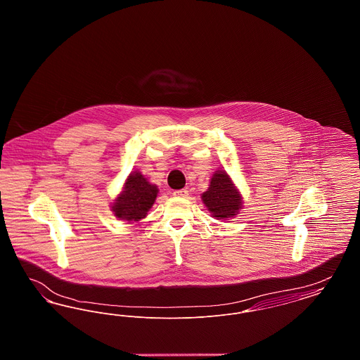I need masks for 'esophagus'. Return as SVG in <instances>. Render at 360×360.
Listing matches in <instances>:
<instances>
[{"label":"esophagus","instance_id":"34e87169","mask_svg":"<svg viewBox=\"0 0 360 360\" xmlns=\"http://www.w3.org/2000/svg\"><path fill=\"white\" fill-rule=\"evenodd\" d=\"M174 195H175V197L186 198L188 195V191L186 188H179V190H175V191H174Z\"/></svg>","mask_w":360,"mask_h":360}]
</instances>
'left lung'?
<instances>
[{"label": "left lung", "mask_w": 360, "mask_h": 360, "mask_svg": "<svg viewBox=\"0 0 360 360\" xmlns=\"http://www.w3.org/2000/svg\"><path fill=\"white\" fill-rule=\"evenodd\" d=\"M202 201L213 217L220 220L233 217L241 207L239 193L225 172H214L209 188L202 194Z\"/></svg>", "instance_id": "left-lung-1"}]
</instances>
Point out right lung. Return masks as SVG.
I'll return each instance as SVG.
<instances>
[{"instance_id":"right-lung-1","label":"right lung","mask_w":360,"mask_h":360,"mask_svg":"<svg viewBox=\"0 0 360 360\" xmlns=\"http://www.w3.org/2000/svg\"><path fill=\"white\" fill-rule=\"evenodd\" d=\"M158 188L151 185L140 172L131 174L124 191L112 206L115 216L127 221H137L146 217L155 202Z\"/></svg>"}]
</instances>
